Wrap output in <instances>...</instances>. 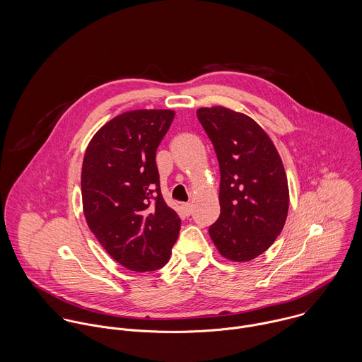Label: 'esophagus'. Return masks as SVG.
Returning <instances> with one entry per match:
<instances>
[{"instance_id": "34e87169", "label": "esophagus", "mask_w": 362, "mask_h": 362, "mask_svg": "<svg viewBox=\"0 0 362 362\" xmlns=\"http://www.w3.org/2000/svg\"><path fill=\"white\" fill-rule=\"evenodd\" d=\"M182 210H184L185 216H191L192 214V205L191 204H184L182 205Z\"/></svg>"}]
</instances>
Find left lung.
Masks as SVG:
<instances>
[{"label": "left lung", "instance_id": "left-lung-1", "mask_svg": "<svg viewBox=\"0 0 362 362\" xmlns=\"http://www.w3.org/2000/svg\"><path fill=\"white\" fill-rule=\"evenodd\" d=\"M220 167V216L209 234L226 259L248 262L281 233L288 184L272 139L248 115L226 107L197 111Z\"/></svg>", "mask_w": 362, "mask_h": 362}]
</instances>
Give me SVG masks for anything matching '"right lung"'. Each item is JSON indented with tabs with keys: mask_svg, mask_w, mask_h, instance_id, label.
Returning a JSON list of instances; mask_svg holds the SVG:
<instances>
[{
	"mask_svg": "<svg viewBox=\"0 0 362 362\" xmlns=\"http://www.w3.org/2000/svg\"><path fill=\"white\" fill-rule=\"evenodd\" d=\"M173 110H134L103 125L88 145L81 187L90 231L108 255L134 272H153L171 255L181 218L160 191L156 151Z\"/></svg>",
	"mask_w": 362,
	"mask_h": 362,
	"instance_id": "1",
	"label": "right lung"
}]
</instances>
